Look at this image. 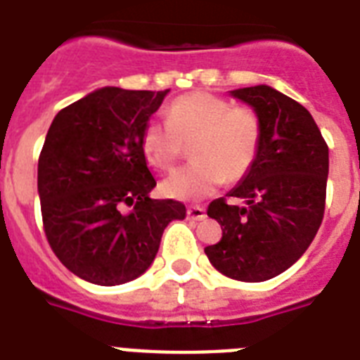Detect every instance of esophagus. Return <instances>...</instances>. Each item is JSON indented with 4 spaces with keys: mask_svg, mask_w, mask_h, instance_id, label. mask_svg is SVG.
Segmentation results:
<instances>
[{
    "mask_svg": "<svg viewBox=\"0 0 360 360\" xmlns=\"http://www.w3.org/2000/svg\"><path fill=\"white\" fill-rule=\"evenodd\" d=\"M187 217L193 221H202L206 217V210L202 206H189L187 207Z\"/></svg>",
    "mask_w": 360,
    "mask_h": 360,
    "instance_id": "1",
    "label": "esophagus"
}]
</instances>
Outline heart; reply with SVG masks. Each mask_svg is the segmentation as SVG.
<instances>
[{"label": "heart", "mask_w": 360, "mask_h": 360, "mask_svg": "<svg viewBox=\"0 0 360 360\" xmlns=\"http://www.w3.org/2000/svg\"><path fill=\"white\" fill-rule=\"evenodd\" d=\"M263 139V123L252 106H233L207 91L180 95L165 110V123L148 121L141 150L148 165L169 171L180 160L184 145L195 163L178 169L162 182L163 195L178 200H200L224 180L239 182L254 167Z\"/></svg>", "instance_id": "1"}]
</instances>
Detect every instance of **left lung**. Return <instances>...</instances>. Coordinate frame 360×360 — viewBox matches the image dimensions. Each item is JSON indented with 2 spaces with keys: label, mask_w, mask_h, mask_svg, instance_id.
Segmentation results:
<instances>
[{
  "label": "left lung",
  "mask_w": 360,
  "mask_h": 360,
  "mask_svg": "<svg viewBox=\"0 0 360 360\" xmlns=\"http://www.w3.org/2000/svg\"><path fill=\"white\" fill-rule=\"evenodd\" d=\"M231 97L259 114L263 139L254 167L228 197L217 198L207 215L222 228L207 259L221 274L239 281H265L304 255L323 219L329 148L313 115L294 99L266 84L239 88Z\"/></svg>",
  "instance_id": "left-lung-1"
}]
</instances>
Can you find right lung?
Wrapping results in <instances>:
<instances>
[{
	"label": "right lung",
	"mask_w": 360,
	"mask_h": 360,
	"mask_svg": "<svg viewBox=\"0 0 360 360\" xmlns=\"http://www.w3.org/2000/svg\"><path fill=\"white\" fill-rule=\"evenodd\" d=\"M167 94L99 88L62 108L47 130L38 158L44 230L62 265L90 283L139 278L169 222L186 219L182 202L148 197L156 180L141 150L145 124Z\"/></svg>",
	"instance_id": "1"
}]
</instances>
